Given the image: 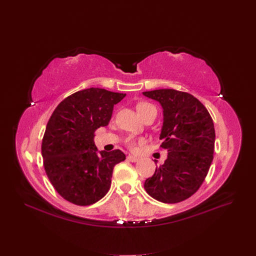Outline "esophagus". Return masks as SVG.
Wrapping results in <instances>:
<instances>
[{"label": "esophagus", "instance_id": "34e87169", "mask_svg": "<svg viewBox=\"0 0 256 256\" xmlns=\"http://www.w3.org/2000/svg\"><path fill=\"white\" fill-rule=\"evenodd\" d=\"M126 158H128V160H130V162H138V160H139V158L134 156H128Z\"/></svg>", "mask_w": 256, "mask_h": 256}]
</instances>
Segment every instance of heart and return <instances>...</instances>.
Returning a JSON list of instances; mask_svg holds the SVG:
<instances>
[{
  "mask_svg": "<svg viewBox=\"0 0 256 256\" xmlns=\"http://www.w3.org/2000/svg\"><path fill=\"white\" fill-rule=\"evenodd\" d=\"M154 106L148 104V102H141L137 106V110L140 116H142L147 110L150 109V108H152ZM126 146L132 152H136L138 150V146L143 145L144 144V140L143 139H134V138H128L126 141Z\"/></svg>",
  "mask_w": 256,
  "mask_h": 256,
  "instance_id": "obj_1",
  "label": "heart"
}]
</instances>
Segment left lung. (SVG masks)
Returning a JSON list of instances; mask_svg holds the SVG:
<instances>
[{"label":"left lung","mask_w":256,"mask_h":256,"mask_svg":"<svg viewBox=\"0 0 256 256\" xmlns=\"http://www.w3.org/2000/svg\"><path fill=\"white\" fill-rule=\"evenodd\" d=\"M143 94L163 108L160 139L168 152L165 163L145 180L144 189L160 202L178 204L196 193L208 176L216 139L212 119L190 93L158 89Z\"/></svg>","instance_id":"8db88e82"}]
</instances>
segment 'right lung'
Listing matches in <instances>:
<instances>
[{
  "label": "right lung",
  "mask_w": 256,
  "mask_h": 256,
  "mask_svg": "<svg viewBox=\"0 0 256 256\" xmlns=\"http://www.w3.org/2000/svg\"><path fill=\"white\" fill-rule=\"evenodd\" d=\"M126 94L89 88L63 100L52 112L42 154L46 176L65 200L76 206L98 202L109 191L114 166L126 160L115 150L98 152L96 130L109 124L114 104Z\"/></svg>",
  "instance_id": "right-lung-1"
}]
</instances>
